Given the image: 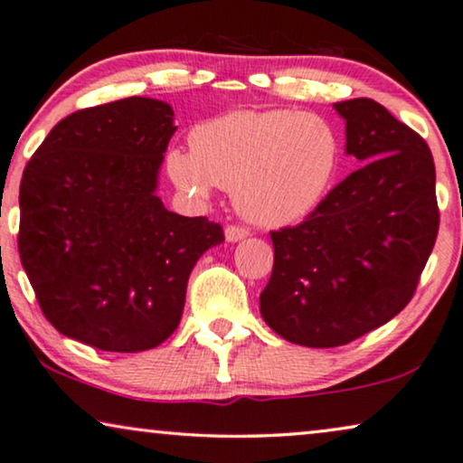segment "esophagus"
<instances>
[{"mask_svg":"<svg viewBox=\"0 0 463 463\" xmlns=\"http://www.w3.org/2000/svg\"><path fill=\"white\" fill-rule=\"evenodd\" d=\"M224 235H226V241L237 243V241H241V239L248 237L250 231H248V228H243V226H226Z\"/></svg>","mask_w":463,"mask_h":463,"instance_id":"esophagus-1","label":"esophagus"}]
</instances>
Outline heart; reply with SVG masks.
Returning <instances> with one entry per match:
<instances>
[{"mask_svg":"<svg viewBox=\"0 0 463 463\" xmlns=\"http://www.w3.org/2000/svg\"><path fill=\"white\" fill-rule=\"evenodd\" d=\"M193 150L174 147L167 171L177 188L207 199L231 190L235 209L264 228L303 222L328 196L341 141L322 116L294 109H235L194 127Z\"/></svg>","mask_w":463,"mask_h":463,"instance_id":"1","label":"heart"}]
</instances>
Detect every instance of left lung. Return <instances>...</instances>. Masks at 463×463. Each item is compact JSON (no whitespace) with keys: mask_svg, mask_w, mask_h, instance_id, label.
<instances>
[{"mask_svg":"<svg viewBox=\"0 0 463 463\" xmlns=\"http://www.w3.org/2000/svg\"><path fill=\"white\" fill-rule=\"evenodd\" d=\"M360 169L298 226L270 232L262 319L305 347H338L409 305L439 235L436 169L419 133L373 99L335 103Z\"/></svg>","mask_w":463,"mask_h":463,"instance_id":"obj_1","label":"left lung"}]
</instances>
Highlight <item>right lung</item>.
Here are the masks:
<instances>
[{"mask_svg":"<svg viewBox=\"0 0 463 463\" xmlns=\"http://www.w3.org/2000/svg\"><path fill=\"white\" fill-rule=\"evenodd\" d=\"M175 128L169 103L120 99L61 120L24 167L18 254L61 335L137 354L180 324L190 270L224 232L156 196Z\"/></svg>","mask_w":463,"mask_h":463,"instance_id":"right-lung-1","label":"right lung"}]
</instances>
